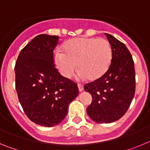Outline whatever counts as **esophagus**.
Wrapping results in <instances>:
<instances>
[{"mask_svg": "<svg viewBox=\"0 0 150 150\" xmlns=\"http://www.w3.org/2000/svg\"><path fill=\"white\" fill-rule=\"evenodd\" d=\"M78 88H79V91H83V86L80 83H78Z\"/></svg>", "mask_w": 150, "mask_h": 150, "instance_id": "esophagus-1", "label": "esophagus"}]
</instances>
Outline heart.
<instances>
[{"instance_id": "1", "label": "heart", "mask_w": 150, "mask_h": 150, "mask_svg": "<svg viewBox=\"0 0 150 150\" xmlns=\"http://www.w3.org/2000/svg\"><path fill=\"white\" fill-rule=\"evenodd\" d=\"M62 52L53 55L55 67L63 77L70 79L79 69L78 77L96 80L106 74L112 59V50L109 41L103 38H78L66 41Z\"/></svg>"}]
</instances>
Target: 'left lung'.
<instances>
[{
	"label": "left lung",
	"instance_id": "1",
	"mask_svg": "<svg viewBox=\"0 0 150 150\" xmlns=\"http://www.w3.org/2000/svg\"><path fill=\"white\" fill-rule=\"evenodd\" d=\"M112 50V59L104 76L85 85L92 96L87 114L98 123H110L126 112L135 92L133 59L126 46L113 36L105 34Z\"/></svg>",
	"mask_w": 150,
	"mask_h": 150
}]
</instances>
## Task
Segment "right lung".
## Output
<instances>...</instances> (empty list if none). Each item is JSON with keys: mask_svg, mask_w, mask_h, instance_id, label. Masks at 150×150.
<instances>
[{"mask_svg": "<svg viewBox=\"0 0 150 150\" xmlns=\"http://www.w3.org/2000/svg\"><path fill=\"white\" fill-rule=\"evenodd\" d=\"M59 39L37 36L21 50L15 66L18 100L28 117L45 127L59 124L79 94L76 83L63 77L54 64L53 50Z\"/></svg>", "mask_w": 150, "mask_h": 150, "instance_id": "1", "label": "right lung"}]
</instances>
